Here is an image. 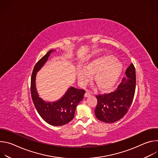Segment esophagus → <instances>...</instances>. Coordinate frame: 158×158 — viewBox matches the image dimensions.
I'll list each match as a JSON object with an SVG mask.
<instances>
[{"instance_id":"obj_1","label":"esophagus","mask_w":158,"mask_h":158,"mask_svg":"<svg viewBox=\"0 0 158 158\" xmlns=\"http://www.w3.org/2000/svg\"><path fill=\"white\" fill-rule=\"evenodd\" d=\"M91 95V93H90L89 91H87L86 92H85V94H84V96L85 97V98H87V97H89V96H90Z\"/></svg>"}]
</instances>
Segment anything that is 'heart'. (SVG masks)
<instances>
[{
    "label": "heart",
    "instance_id": "b5f03b06",
    "mask_svg": "<svg viewBox=\"0 0 158 158\" xmlns=\"http://www.w3.org/2000/svg\"><path fill=\"white\" fill-rule=\"evenodd\" d=\"M123 69L120 61L111 55H102L94 58L82 67L77 73L80 82L85 85L95 74V81L99 87L107 89L114 85Z\"/></svg>",
    "mask_w": 158,
    "mask_h": 158
}]
</instances>
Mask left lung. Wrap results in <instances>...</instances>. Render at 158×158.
Wrapping results in <instances>:
<instances>
[{"mask_svg": "<svg viewBox=\"0 0 158 158\" xmlns=\"http://www.w3.org/2000/svg\"><path fill=\"white\" fill-rule=\"evenodd\" d=\"M125 74L127 78L123 77L114 91L96 96L98 104L95 114L99 121L107 123H114L127 112L136 89V71L132 63Z\"/></svg>", "mask_w": 158, "mask_h": 158, "instance_id": "8db88e82", "label": "left lung"}]
</instances>
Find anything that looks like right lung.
Wrapping results in <instances>:
<instances>
[{
    "label": "right lung",
    "mask_w": 158,
    "mask_h": 158,
    "mask_svg": "<svg viewBox=\"0 0 158 158\" xmlns=\"http://www.w3.org/2000/svg\"><path fill=\"white\" fill-rule=\"evenodd\" d=\"M54 51L50 50L35 65L31 76V93L35 107L44 121L54 126H60L73 120L76 107L82 100L85 91L71 86L60 99L55 102L45 101L39 96L35 87L37 73L46 62L51 52Z\"/></svg>",
    "instance_id": "right-lung-1"
}]
</instances>
